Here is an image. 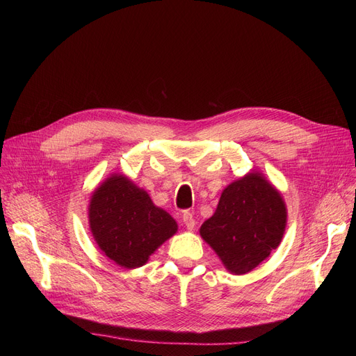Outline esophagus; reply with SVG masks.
Masks as SVG:
<instances>
[{
    "label": "esophagus",
    "mask_w": 356,
    "mask_h": 356,
    "mask_svg": "<svg viewBox=\"0 0 356 356\" xmlns=\"http://www.w3.org/2000/svg\"><path fill=\"white\" fill-rule=\"evenodd\" d=\"M181 219H183L184 227L188 228L189 231H193V228H195V225H196V223H195V219H193V215H192L191 212H184Z\"/></svg>",
    "instance_id": "obj_1"
}]
</instances>
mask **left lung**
Segmentation results:
<instances>
[{"mask_svg":"<svg viewBox=\"0 0 356 356\" xmlns=\"http://www.w3.org/2000/svg\"><path fill=\"white\" fill-rule=\"evenodd\" d=\"M286 202L261 172H250L222 191L215 213L202 223V239L223 267L247 274L270 257L284 236Z\"/></svg>","mask_w":356,"mask_h":356,"instance_id":"8db88e82","label":"left lung"}]
</instances>
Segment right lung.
<instances>
[{
    "mask_svg": "<svg viewBox=\"0 0 356 356\" xmlns=\"http://www.w3.org/2000/svg\"><path fill=\"white\" fill-rule=\"evenodd\" d=\"M89 229L105 257L122 268L144 266L177 232V222L124 175L112 173L92 192Z\"/></svg>",
    "mask_w": 356,
    "mask_h": 356,
    "instance_id": "1",
    "label": "right lung"
}]
</instances>
